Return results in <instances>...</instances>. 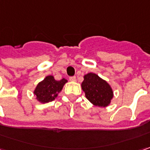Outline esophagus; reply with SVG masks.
<instances>
[{"instance_id": "esophagus-1", "label": "esophagus", "mask_w": 150, "mask_h": 150, "mask_svg": "<svg viewBox=\"0 0 150 150\" xmlns=\"http://www.w3.org/2000/svg\"><path fill=\"white\" fill-rule=\"evenodd\" d=\"M69 81H76V77H75V76H71V77H69Z\"/></svg>"}]
</instances>
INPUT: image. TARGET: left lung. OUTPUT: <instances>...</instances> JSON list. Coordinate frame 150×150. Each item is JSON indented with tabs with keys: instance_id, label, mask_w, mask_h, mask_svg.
<instances>
[{
	"instance_id": "obj_1",
	"label": "left lung",
	"mask_w": 150,
	"mask_h": 150,
	"mask_svg": "<svg viewBox=\"0 0 150 150\" xmlns=\"http://www.w3.org/2000/svg\"><path fill=\"white\" fill-rule=\"evenodd\" d=\"M81 87L86 98L95 106L107 107L113 96L112 90L108 82L94 73H89L84 76Z\"/></svg>"
}]
</instances>
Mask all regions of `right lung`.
<instances>
[{
	"instance_id": "obj_1",
	"label": "right lung",
	"mask_w": 150,
	"mask_h": 150,
	"mask_svg": "<svg viewBox=\"0 0 150 150\" xmlns=\"http://www.w3.org/2000/svg\"><path fill=\"white\" fill-rule=\"evenodd\" d=\"M67 82L65 79L55 81L54 76L49 75L42 81L38 83L34 91L37 99L42 103H47L54 100L58 92L62 90L64 85Z\"/></svg>"
}]
</instances>
